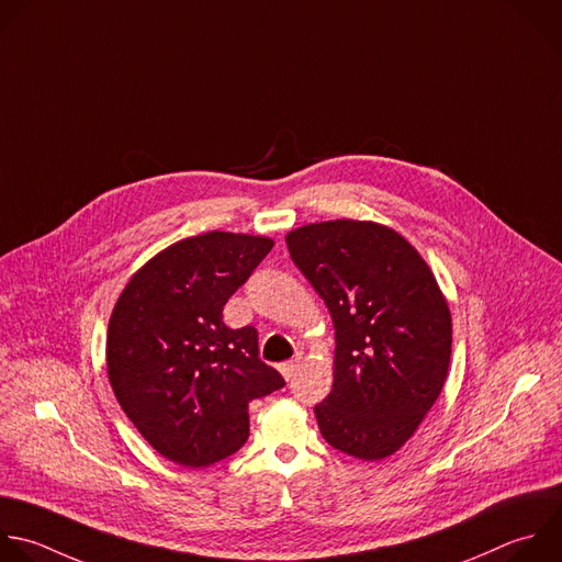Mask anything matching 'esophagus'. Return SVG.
<instances>
[{
  "label": "esophagus",
  "instance_id": "1",
  "mask_svg": "<svg viewBox=\"0 0 562 562\" xmlns=\"http://www.w3.org/2000/svg\"><path fill=\"white\" fill-rule=\"evenodd\" d=\"M302 361H304V355L302 352H297L291 361H284L282 366H280V372L284 375V380H291L295 372L300 370V366H302Z\"/></svg>",
  "mask_w": 562,
  "mask_h": 562
}]
</instances>
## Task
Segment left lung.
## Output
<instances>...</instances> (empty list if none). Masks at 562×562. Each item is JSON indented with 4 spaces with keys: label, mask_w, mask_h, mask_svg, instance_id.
I'll use <instances>...</instances> for the list:
<instances>
[{
    "label": "left lung",
    "mask_w": 562,
    "mask_h": 562,
    "mask_svg": "<svg viewBox=\"0 0 562 562\" xmlns=\"http://www.w3.org/2000/svg\"><path fill=\"white\" fill-rule=\"evenodd\" d=\"M286 245L335 326V382L315 406L319 432L350 457H391L443 389L448 302L415 247L378 223H315Z\"/></svg>",
    "instance_id": "left-lung-1"
}]
</instances>
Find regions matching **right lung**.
I'll return each mask as SVG.
<instances>
[{
	"mask_svg": "<svg viewBox=\"0 0 562 562\" xmlns=\"http://www.w3.org/2000/svg\"><path fill=\"white\" fill-rule=\"evenodd\" d=\"M273 240L210 232L154 256L108 324V378L145 441L184 468H207L249 437L247 406L284 386L260 359L254 326L223 322L227 300Z\"/></svg>",
	"mask_w": 562,
	"mask_h": 562,
	"instance_id": "1",
	"label": "right lung"
}]
</instances>
